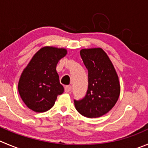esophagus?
I'll use <instances>...</instances> for the list:
<instances>
[{
  "mask_svg": "<svg viewBox=\"0 0 148 148\" xmlns=\"http://www.w3.org/2000/svg\"><path fill=\"white\" fill-rule=\"evenodd\" d=\"M71 86H66L65 87H64V91H65L66 93H68L70 92V91H71Z\"/></svg>",
  "mask_w": 148,
  "mask_h": 148,
  "instance_id": "esophagus-1",
  "label": "esophagus"
}]
</instances>
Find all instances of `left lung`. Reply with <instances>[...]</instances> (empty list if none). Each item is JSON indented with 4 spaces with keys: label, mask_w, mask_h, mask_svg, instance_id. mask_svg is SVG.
Segmentation results:
<instances>
[{
    "label": "left lung",
    "mask_w": 148,
    "mask_h": 148,
    "mask_svg": "<svg viewBox=\"0 0 148 148\" xmlns=\"http://www.w3.org/2000/svg\"><path fill=\"white\" fill-rule=\"evenodd\" d=\"M80 54L88 70V86L86 96L81 100H74L75 107L85 117H100L109 112L119 99V76L101 48L81 49Z\"/></svg>",
    "instance_id": "left-lung-1"
}]
</instances>
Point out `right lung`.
Returning a JSON list of instances; mask_svg holds the SVG:
<instances>
[{
  "instance_id": "1",
  "label": "right lung",
  "mask_w": 148,
  "mask_h": 148,
  "mask_svg": "<svg viewBox=\"0 0 148 148\" xmlns=\"http://www.w3.org/2000/svg\"><path fill=\"white\" fill-rule=\"evenodd\" d=\"M66 54L65 49L45 46L36 52L24 69L18 91L28 108L43 112L54 106L57 96L64 91L56 67Z\"/></svg>"
}]
</instances>
